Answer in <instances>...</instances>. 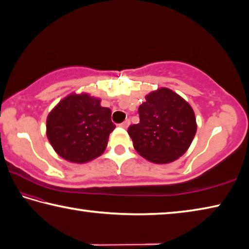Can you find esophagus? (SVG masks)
<instances>
[{"mask_svg": "<svg viewBox=\"0 0 249 249\" xmlns=\"http://www.w3.org/2000/svg\"><path fill=\"white\" fill-rule=\"evenodd\" d=\"M129 124H130V120H129V119H127V120H124V122H122V124H120L119 125H120V127H122V128L127 129V128L129 127Z\"/></svg>", "mask_w": 249, "mask_h": 249, "instance_id": "esophagus-1", "label": "esophagus"}]
</instances>
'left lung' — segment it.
<instances>
[{
	"label": "left lung",
	"instance_id": "left-lung-1",
	"mask_svg": "<svg viewBox=\"0 0 249 249\" xmlns=\"http://www.w3.org/2000/svg\"><path fill=\"white\" fill-rule=\"evenodd\" d=\"M140 122L128 128L136 151L155 164H168L186 153L197 132L194 109L175 91L160 87L139 107Z\"/></svg>",
	"mask_w": 249,
	"mask_h": 249
}]
</instances>
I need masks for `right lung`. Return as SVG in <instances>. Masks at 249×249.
Instances as JSON below:
<instances>
[{
	"label": "right lung",
	"instance_id": "right-lung-1",
	"mask_svg": "<svg viewBox=\"0 0 249 249\" xmlns=\"http://www.w3.org/2000/svg\"><path fill=\"white\" fill-rule=\"evenodd\" d=\"M47 138L55 153L71 163L83 164L104 153L116 125L111 110L87 93L61 99L47 118Z\"/></svg>",
	"mask_w": 249,
	"mask_h": 249
}]
</instances>
